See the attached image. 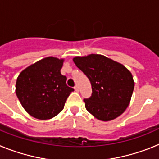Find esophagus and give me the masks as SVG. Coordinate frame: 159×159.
<instances>
[{
  "mask_svg": "<svg viewBox=\"0 0 159 159\" xmlns=\"http://www.w3.org/2000/svg\"><path fill=\"white\" fill-rule=\"evenodd\" d=\"M74 89H75V92H80V88H79V87L77 86V85H76V86H75V88H74Z\"/></svg>",
  "mask_w": 159,
  "mask_h": 159,
  "instance_id": "obj_1",
  "label": "esophagus"
}]
</instances>
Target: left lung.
<instances>
[{"label":"left lung","instance_id":"1","mask_svg":"<svg viewBox=\"0 0 159 159\" xmlns=\"http://www.w3.org/2000/svg\"><path fill=\"white\" fill-rule=\"evenodd\" d=\"M73 61L92 84V96L84 99L87 111L104 122L121 116L128 107L134 91L130 71L122 64L102 55L75 57Z\"/></svg>","mask_w":159,"mask_h":159}]
</instances>
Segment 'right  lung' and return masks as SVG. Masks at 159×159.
<instances>
[{
	"instance_id": "obj_1",
	"label": "right lung",
	"mask_w": 159,
	"mask_h": 159,
	"mask_svg": "<svg viewBox=\"0 0 159 159\" xmlns=\"http://www.w3.org/2000/svg\"><path fill=\"white\" fill-rule=\"evenodd\" d=\"M64 59L48 57L31 64L16 79V94L22 107L32 117L46 120L57 116L74 89L61 75Z\"/></svg>"
}]
</instances>
